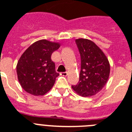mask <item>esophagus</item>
Listing matches in <instances>:
<instances>
[{
	"label": "esophagus",
	"instance_id": "esophagus-1",
	"mask_svg": "<svg viewBox=\"0 0 132 132\" xmlns=\"http://www.w3.org/2000/svg\"><path fill=\"white\" fill-rule=\"evenodd\" d=\"M60 75L62 76H64V77H66L68 75V72H60Z\"/></svg>",
	"mask_w": 132,
	"mask_h": 132
}]
</instances>
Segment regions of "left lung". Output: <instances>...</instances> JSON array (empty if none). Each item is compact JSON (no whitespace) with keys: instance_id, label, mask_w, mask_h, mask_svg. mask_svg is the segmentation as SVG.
<instances>
[{"instance_id":"obj_1","label":"left lung","mask_w":132,"mask_h":132,"mask_svg":"<svg viewBox=\"0 0 132 132\" xmlns=\"http://www.w3.org/2000/svg\"><path fill=\"white\" fill-rule=\"evenodd\" d=\"M81 57L79 81L72 87L83 97L95 95L102 90L108 81L110 64L104 53L92 40H75Z\"/></svg>"}]
</instances>
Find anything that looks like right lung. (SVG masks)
<instances>
[{"label": "right lung", "instance_id": "add662e5", "mask_svg": "<svg viewBox=\"0 0 132 132\" xmlns=\"http://www.w3.org/2000/svg\"><path fill=\"white\" fill-rule=\"evenodd\" d=\"M60 47L47 40L35 42L22 54L17 65V74L22 88L34 96H43L55 83L59 73L51 60L53 51Z\"/></svg>", "mask_w": 132, "mask_h": 132}]
</instances>
